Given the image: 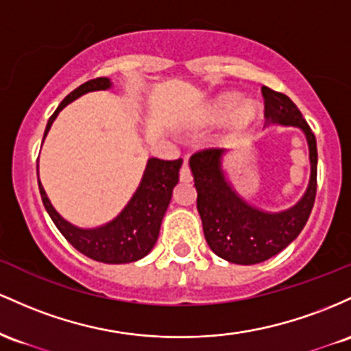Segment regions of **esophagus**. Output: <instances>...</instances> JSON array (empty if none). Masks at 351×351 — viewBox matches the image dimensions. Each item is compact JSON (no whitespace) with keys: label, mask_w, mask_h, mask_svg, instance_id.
<instances>
[{"label":"esophagus","mask_w":351,"mask_h":351,"mask_svg":"<svg viewBox=\"0 0 351 351\" xmlns=\"http://www.w3.org/2000/svg\"><path fill=\"white\" fill-rule=\"evenodd\" d=\"M180 180H182V182H191V180H192L191 169H189L187 160L182 164V169H180Z\"/></svg>","instance_id":"esophagus-1"}]
</instances>
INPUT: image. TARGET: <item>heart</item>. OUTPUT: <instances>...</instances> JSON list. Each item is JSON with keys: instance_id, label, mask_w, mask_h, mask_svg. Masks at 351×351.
I'll return each mask as SVG.
<instances>
[{"instance_id": "1", "label": "heart", "mask_w": 351, "mask_h": 351, "mask_svg": "<svg viewBox=\"0 0 351 351\" xmlns=\"http://www.w3.org/2000/svg\"><path fill=\"white\" fill-rule=\"evenodd\" d=\"M240 97L234 93L222 94L217 97L212 106V117L214 119H223L228 114L234 112L232 116V125H234L235 131H245L249 125L257 119L258 114V106L255 102H242L239 104Z\"/></svg>"}]
</instances>
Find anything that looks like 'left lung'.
Wrapping results in <instances>:
<instances>
[{"label":"left lung","mask_w":351,"mask_h":351,"mask_svg":"<svg viewBox=\"0 0 351 351\" xmlns=\"http://www.w3.org/2000/svg\"><path fill=\"white\" fill-rule=\"evenodd\" d=\"M267 125H293L308 144L310 179L305 194L285 210L270 212L252 206L232 186L223 169L226 149H207L191 157L189 167L197 191V210L204 235L215 255L239 265L269 261L293 242L305 227L317 194V139L297 106L285 94L262 88Z\"/></svg>","instance_id":"left-lung-1"}]
</instances>
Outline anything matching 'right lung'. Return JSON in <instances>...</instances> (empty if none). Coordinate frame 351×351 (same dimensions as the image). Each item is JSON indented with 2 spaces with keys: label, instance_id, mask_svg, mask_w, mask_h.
Masks as SVG:
<instances>
[{
  "label": "right lung",
  "instance_id": "right-lung-1",
  "mask_svg": "<svg viewBox=\"0 0 351 351\" xmlns=\"http://www.w3.org/2000/svg\"><path fill=\"white\" fill-rule=\"evenodd\" d=\"M111 88L112 82L109 77H97L74 89L49 117L43 141L48 136L58 114L69 102L93 90H106ZM180 165H182V159L162 160L151 157L145 164L139 186L123 210L109 222L90 228L77 227L62 217L51 204L41 180H38V184L43 204L49 217L74 249L80 250L86 257L102 263H131L144 258L154 249L157 237H159L160 223L172 199V191L179 182Z\"/></svg>",
  "mask_w": 351,
  "mask_h": 351
}]
</instances>
